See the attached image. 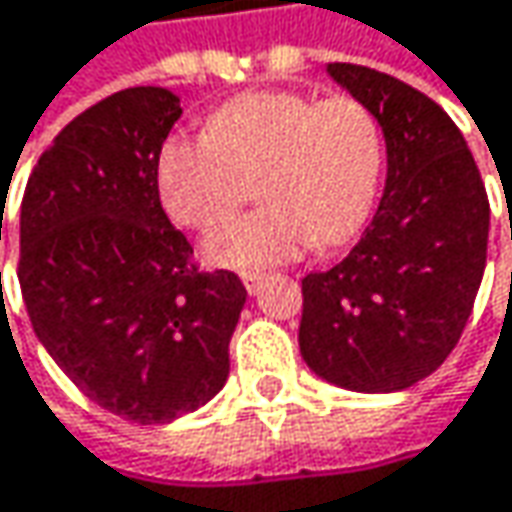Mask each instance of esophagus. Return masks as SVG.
Segmentation results:
<instances>
[{"instance_id": "esophagus-1", "label": "esophagus", "mask_w": 512, "mask_h": 512, "mask_svg": "<svg viewBox=\"0 0 512 512\" xmlns=\"http://www.w3.org/2000/svg\"><path fill=\"white\" fill-rule=\"evenodd\" d=\"M240 278H243V287L249 290V296H255L257 290H260V284H263V275L260 272H243Z\"/></svg>"}]
</instances>
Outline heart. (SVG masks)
Returning <instances> with one entry per match:
<instances>
[{
	"mask_svg": "<svg viewBox=\"0 0 512 512\" xmlns=\"http://www.w3.org/2000/svg\"><path fill=\"white\" fill-rule=\"evenodd\" d=\"M381 169V128L363 102L263 90L213 111L205 137H166L155 187L175 225L205 234L234 216L255 178L263 208L208 237L205 257L225 269H266L310 243L331 249L354 237L375 205Z\"/></svg>",
	"mask_w": 512,
	"mask_h": 512,
	"instance_id": "1",
	"label": "heart"
}]
</instances>
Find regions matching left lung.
<instances>
[{
	"label": "left lung",
	"instance_id": "1",
	"mask_svg": "<svg viewBox=\"0 0 512 512\" xmlns=\"http://www.w3.org/2000/svg\"><path fill=\"white\" fill-rule=\"evenodd\" d=\"M378 119L387 184L360 243L302 278L304 363L354 393H398L457 346L487 266L489 202L460 128L393 75L328 64Z\"/></svg>",
	"mask_w": 512,
	"mask_h": 512
}]
</instances>
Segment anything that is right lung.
Segmentation results:
<instances>
[{"label": "right lung", "instance_id": "obj_1", "mask_svg": "<svg viewBox=\"0 0 512 512\" xmlns=\"http://www.w3.org/2000/svg\"><path fill=\"white\" fill-rule=\"evenodd\" d=\"M178 117L166 87L96 102L40 155L20 210L37 340L90 401L137 425L193 413L225 387L246 304L234 272H199L161 208L155 161Z\"/></svg>", "mask_w": 512, "mask_h": 512}]
</instances>
